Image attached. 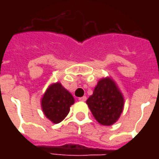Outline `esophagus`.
Masks as SVG:
<instances>
[{
    "mask_svg": "<svg viewBox=\"0 0 159 159\" xmlns=\"http://www.w3.org/2000/svg\"><path fill=\"white\" fill-rule=\"evenodd\" d=\"M86 100H87V97L86 96L80 97V98H79L80 101H86Z\"/></svg>",
    "mask_w": 159,
    "mask_h": 159,
    "instance_id": "1",
    "label": "esophagus"
}]
</instances>
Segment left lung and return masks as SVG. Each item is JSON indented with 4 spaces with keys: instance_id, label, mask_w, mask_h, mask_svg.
Masks as SVG:
<instances>
[{
    "instance_id": "1",
    "label": "left lung",
    "mask_w": 159,
    "mask_h": 159,
    "mask_svg": "<svg viewBox=\"0 0 159 159\" xmlns=\"http://www.w3.org/2000/svg\"><path fill=\"white\" fill-rule=\"evenodd\" d=\"M86 103L98 123L110 126L123 112L124 99L113 80L105 77L98 82Z\"/></svg>"
}]
</instances>
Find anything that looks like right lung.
Returning a JSON list of instances; mask_svg holds the SVG:
<instances>
[{
    "instance_id": "obj_1",
    "label": "right lung",
    "mask_w": 159,
    "mask_h": 159,
    "mask_svg": "<svg viewBox=\"0 0 159 159\" xmlns=\"http://www.w3.org/2000/svg\"><path fill=\"white\" fill-rule=\"evenodd\" d=\"M75 102L72 94L61 85L52 83L46 90L41 100L43 113L52 123H59L66 118L70 107Z\"/></svg>"
}]
</instances>
